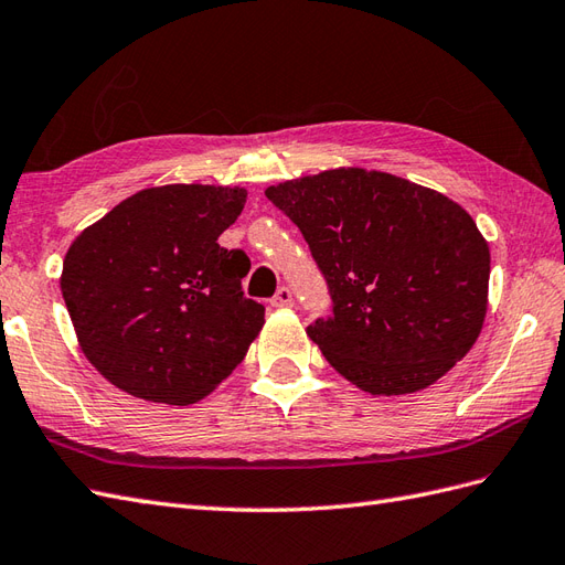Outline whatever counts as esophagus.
I'll return each mask as SVG.
<instances>
[{
	"mask_svg": "<svg viewBox=\"0 0 565 565\" xmlns=\"http://www.w3.org/2000/svg\"><path fill=\"white\" fill-rule=\"evenodd\" d=\"M269 302H271V308H291L294 306V291L288 286H281Z\"/></svg>",
	"mask_w": 565,
	"mask_h": 565,
	"instance_id": "1",
	"label": "esophagus"
}]
</instances>
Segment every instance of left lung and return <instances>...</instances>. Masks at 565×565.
Instances as JSON below:
<instances>
[{"instance_id": "1", "label": "left lung", "mask_w": 565, "mask_h": 565, "mask_svg": "<svg viewBox=\"0 0 565 565\" xmlns=\"http://www.w3.org/2000/svg\"><path fill=\"white\" fill-rule=\"evenodd\" d=\"M320 269L331 312L308 324L329 365L374 396L420 392L466 355L487 312L489 248L446 195L384 171L269 185Z\"/></svg>"}]
</instances>
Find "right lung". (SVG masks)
<instances>
[{
    "label": "right lung",
    "mask_w": 565,
    "mask_h": 565,
    "mask_svg": "<svg viewBox=\"0 0 565 565\" xmlns=\"http://www.w3.org/2000/svg\"><path fill=\"white\" fill-rule=\"evenodd\" d=\"M243 205V188H148L71 245L66 310L85 358L114 386L185 406L248 353L265 306L243 296L248 255L216 243Z\"/></svg>",
    "instance_id": "add662e5"
}]
</instances>
